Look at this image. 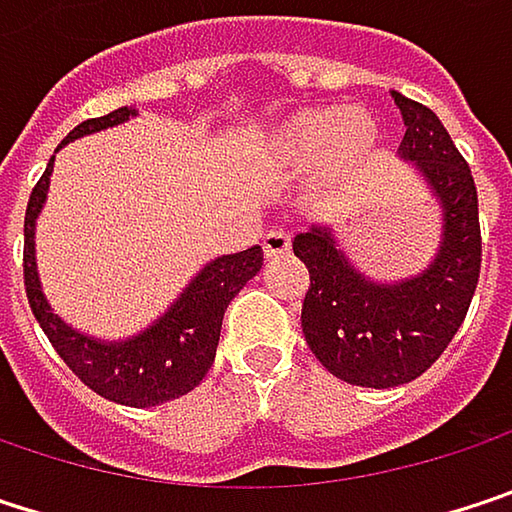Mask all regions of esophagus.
Listing matches in <instances>:
<instances>
[{"mask_svg": "<svg viewBox=\"0 0 512 512\" xmlns=\"http://www.w3.org/2000/svg\"><path fill=\"white\" fill-rule=\"evenodd\" d=\"M290 255V234L287 231H269L263 237V257L266 260H278V257Z\"/></svg>", "mask_w": 512, "mask_h": 512, "instance_id": "1", "label": "esophagus"}]
</instances>
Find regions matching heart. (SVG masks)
<instances>
[{
	"label": "heart",
	"instance_id": "1",
	"mask_svg": "<svg viewBox=\"0 0 512 512\" xmlns=\"http://www.w3.org/2000/svg\"><path fill=\"white\" fill-rule=\"evenodd\" d=\"M379 148V124L364 109L305 106L269 124L255 142L260 165L293 171L314 162L308 192L329 198L353 186Z\"/></svg>",
	"mask_w": 512,
	"mask_h": 512
}]
</instances>
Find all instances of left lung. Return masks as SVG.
<instances>
[{
	"label": "left lung",
	"mask_w": 512,
	"mask_h": 512,
	"mask_svg": "<svg viewBox=\"0 0 512 512\" xmlns=\"http://www.w3.org/2000/svg\"><path fill=\"white\" fill-rule=\"evenodd\" d=\"M406 136L397 148L439 204V249L424 269L397 281L364 275L329 225L293 237L308 266L302 332L320 364L361 388L418 379L445 353L465 320L480 278L477 189L468 162L433 109L391 91Z\"/></svg>",
	"instance_id": "8db88e82"
}]
</instances>
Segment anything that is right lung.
I'll return each instance as SVG.
<instances>
[{
  "mask_svg": "<svg viewBox=\"0 0 512 512\" xmlns=\"http://www.w3.org/2000/svg\"><path fill=\"white\" fill-rule=\"evenodd\" d=\"M136 115H139L136 106H121L103 118L82 121L64 136L61 145L127 124ZM52 162L55 156L50 159L44 177L38 180V186L32 189V198L26 207V225H23V237H26L23 275H26V296H29L35 320L41 323L44 335L50 338L55 353L64 358V364L91 391H97L100 397L112 403L148 409V406H159V403L189 394L213 367L222 317L231 299L263 266L260 246L204 263L180 290V296L165 308V314H159L148 329L121 341H103V338L85 335L52 311L44 284H41V272H38L35 228L50 195Z\"/></svg>",
  "mask_w": 512,
  "mask_h": 512,
  "instance_id": "obj_1",
  "label": "right lung"
}]
</instances>
